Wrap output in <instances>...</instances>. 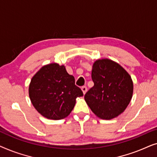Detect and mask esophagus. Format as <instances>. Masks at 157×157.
Here are the masks:
<instances>
[{
    "label": "esophagus",
    "instance_id": "obj_1",
    "mask_svg": "<svg viewBox=\"0 0 157 157\" xmlns=\"http://www.w3.org/2000/svg\"><path fill=\"white\" fill-rule=\"evenodd\" d=\"M81 90H82L83 94H85L87 91V88H86V86H83L82 88H81Z\"/></svg>",
    "mask_w": 157,
    "mask_h": 157
}]
</instances>
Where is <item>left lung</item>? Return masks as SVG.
<instances>
[{"instance_id":"left-lung-1","label":"left lung","mask_w":157,"mask_h":157,"mask_svg":"<svg viewBox=\"0 0 157 157\" xmlns=\"http://www.w3.org/2000/svg\"><path fill=\"white\" fill-rule=\"evenodd\" d=\"M91 78L94 86L84 96L91 111L106 120L124 112L133 94L132 78L126 70L111 60H97L93 65Z\"/></svg>"}]
</instances>
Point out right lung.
Returning a JSON list of instances; mask_svg holds the SVG:
<instances>
[{"label": "right lung", "instance_id": "add662e5", "mask_svg": "<svg viewBox=\"0 0 157 157\" xmlns=\"http://www.w3.org/2000/svg\"><path fill=\"white\" fill-rule=\"evenodd\" d=\"M83 95L75 85L74 77L65 66L58 63L44 66L34 75L29 86V96L35 109L44 117L59 120L68 117Z\"/></svg>", "mask_w": 157, "mask_h": 157}]
</instances>
